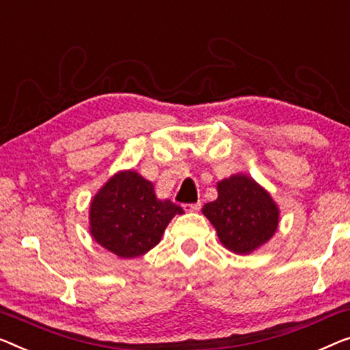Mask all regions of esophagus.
<instances>
[{"mask_svg": "<svg viewBox=\"0 0 350 350\" xmlns=\"http://www.w3.org/2000/svg\"><path fill=\"white\" fill-rule=\"evenodd\" d=\"M201 208V202H191V204H184L185 212H196Z\"/></svg>", "mask_w": 350, "mask_h": 350, "instance_id": "obj_1", "label": "esophagus"}]
</instances>
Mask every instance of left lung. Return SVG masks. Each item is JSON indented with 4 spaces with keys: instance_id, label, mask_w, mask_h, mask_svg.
<instances>
[{
    "instance_id": "left-lung-1",
    "label": "left lung",
    "mask_w": 350,
    "mask_h": 350,
    "mask_svg": "<svg viewBox=\"0 0 350 350\" xmlns=\"http://www.w3.org/2000/svg\"><path fill=\"white\" fill-rule=\"evenodd\" d=\"M218 239L234 253H252L273 236L278 207L265 190L247 176L237 174L218 184V198L202 208Z\"/></svg>"
}]
</instances>
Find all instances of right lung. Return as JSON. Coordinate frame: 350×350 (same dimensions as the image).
Here are the masks:
<instances>
[{
	"instance_id": "add662e5",
	"label": "right lung",
	"mask_w": 350,
	"mask_h": 350,
	"mask_svg": "<svg viewBox=\"0 0 350 350\" xmlns=\"http://www.w3.org/2000/svg\"><path fill=\"white\" fill-rule=\"evenodd\" d=\"M176 213H184L170 200L155 198L152 182L135 171L111 177L91 202V234L121 258H137L160 242Z\"/></svg>"
}]
</instances>
